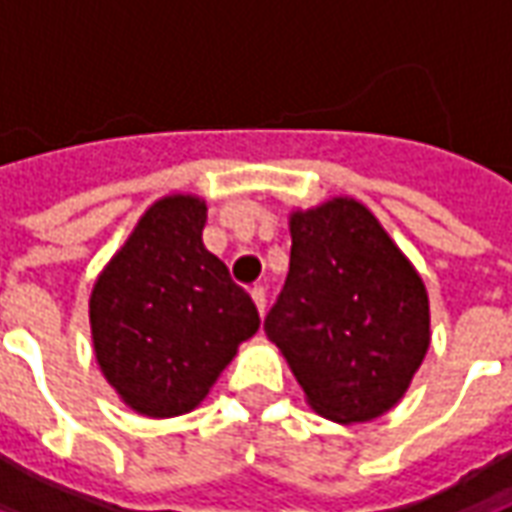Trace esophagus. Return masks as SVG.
Wrapping results in <instances>:
<instances>
[{
    "label": "esophagus",
    "instance_id": "1",
    "mask_svg": "<svg viewBox=\"0 0 512 512\" xmlns=\"http://www.w3.org/2000/svg\"><path fill=\"white\" fill-rule=\"evenodd\" d=\"M250 298L256 303L259 315H264V306H267V292H264V287H253V290H250Z\"/></svg>",
    "mask_w": 512,
    "mask_h": 512
}]
</instances>
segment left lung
Listing matches in <instances>:
<instances>
[{
    "instance_id": "left-lung-1",
    "label": "left lung",
    "mask_w": 512,
    "mask_h": 512,
    "mask_svg": "<svg viewBox=\"0 0 512 512\" xmlns=\"http://www.w3.org/2000/svg\"><path fill=\"white\" fill-rule=\"evenodd\" d=\"M290 234V273L264 331L317 415L373 421L396 407L426 357L424 281L354 197L292 211Z\"/></svg>"
}]
</instances>
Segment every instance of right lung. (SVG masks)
<instances>
[{
	"label": "right lung",
	"instance_id": "obj_1",
	"mask_svg": "<svg viewBox=\"0 0 512 512\" xmlns=\"http://www.w3.org/2000/svg\"><path fill=\"white\" fill-rule=\"evenodd\" d=\"M203 225L206 200H155L91 290L102 376L147 418L195 410L239 343L259 331L256 303L206 250Z\"/></svg>",
	"mask_w": 512,
	"mask_h": 512
}]
</instances>
